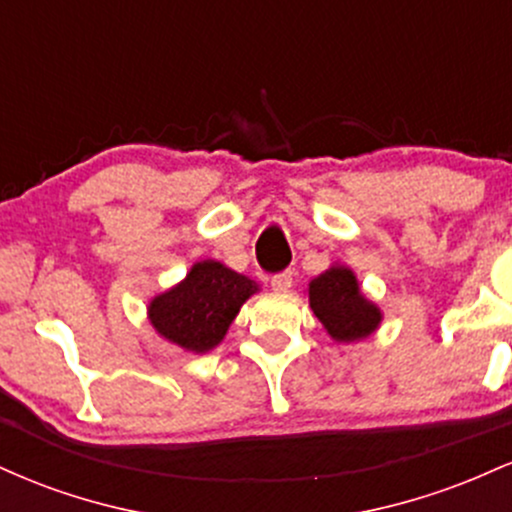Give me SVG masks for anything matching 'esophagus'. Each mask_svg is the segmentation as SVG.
<instances>
[{
	"label": "esophagus",
	"instance_id": "esophagus-1",
	"mask_svg": "<svg viewBox=\"0 0 512 512\" xmlns=\"http://www.w3.org/2000/svg\"><path fill=\"white\" fill-rule=\"evenodd\" d=\"M293 286V272H281L272 276V289L276 293H286Z\"/></svg>",
	"mask_w": 512,
	"mask_h": 512
}]
</instances>
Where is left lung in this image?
Returning a JSON list of instances; mask_svg holds the SVG:
<instances>
[{
    "label": "left lung",
    "instance_id": "left-lung-1",
    "mask_svg": "<svg viewBox=\"0 0 512 512\" xmlns=\"http://www.w3.org/2000/svg\"><path fill=\"white\" fill-rule=\"evenodd\" d=\"M308 303L332 342H361L380 327L383 310L361 291L354 269L334 262L308 284Z\"/></svg>",
    "mask_w": 512,
    "mask_h": 512
}]
</instances>
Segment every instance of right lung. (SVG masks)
Segmentation results:
<instances>
[{
	"label": "right lung",
	"mask_w": 512,
	"mask_h": 512,
	"mask_svg": "<svg viewBox=\"0 0 512 512\" xmlns=\"http://www.w3.org/2000/svg\"><path fill=\"white\" fill-rule=\"evenodd\" d=\"M257 291L260 284L250 276L219 260H199L185 279L151 298L146 317L166 342L190 354H207L223 342L243 303Z\"/></svg>",
	"instance_id": "add662e5"
}]
</instances>
